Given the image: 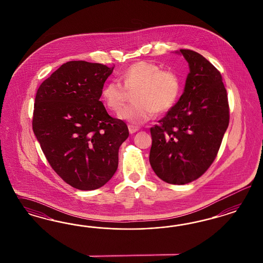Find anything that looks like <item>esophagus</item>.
<instances>
[{
    "label": "esophagus",
    "instance_id": "1",
    "mask_svg": "<svg viewBox=\"0 0 263 263\" xmlns=\"http://www.w3.org/2000/svg\"><path fill=\"white\" fill-rule=\"evenodd\" d=\"M128 129H129L130 134H133V133H135V132L140 130V128L137 127V126H134V125H131V124H129V125H128Z\"/></svg>",
    "mask_w": 263,
    "mask_h": 263
}]
</instances>
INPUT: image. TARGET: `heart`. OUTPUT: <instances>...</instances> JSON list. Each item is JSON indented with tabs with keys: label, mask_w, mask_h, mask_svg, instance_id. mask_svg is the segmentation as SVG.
<instances>
[{
	"label": "heart",
	"mask_w": 263,
	"mask_h": 263,
	"mask_svg": "<svg viewBox=\"0 0 263 263\" xmlns=\"http://www.w3.org/2000/svg\"><path fill=\"white\" fill-rule=\"evenodd\" d=\"M119 80L108 81L102 88L104 102L111 111H120L134 92L135 104L120 111V118L134 124L152 120L156 111L163 114L175 106L181 90L179 76L171 69H162L160 64L140 61L121 72Z\"/></svg>",
	"instance_id": "b5f03b06"
}]
</instances>
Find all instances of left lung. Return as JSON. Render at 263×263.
I'll return each instance as SVG.
<instances>
[{"label": "left lung", "instance_id": "left-lung-1", "mask_svg": "<svg viewBox=\"0 0 263 263\" xmlns=\"http://www.w3.org/2000/svg\"><path fill=\"white\" fill-rule=\"evenodd\" d=\"M190 73L178 102L151 128L149 162L170 184L190 183L214 162L230 122L222 75L204 57L180 49Z\"/></svg>", "mask_w": 263, "mask_h": 263}]
</instances>
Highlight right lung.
Returning <instances> with one entry per match:
<instances>
[{
  "instance_id": "obj_1",
  "label": "right lung",
  "mask_w": 263,
  "mask_h": 263,
  "mask_svg": "<svg viewBox=\"0 0 263 263\" xmlns=\"http://www.w3.org/2000/svg\"><path fill=\"white\" fill-rule=\"evenodd\" d=\"M114 66L71 61L37 89L32 129L49 164L64 182L83 190L107 183L129 136L124 121L111 118L100 101Z\"/></svg>"
}]
</instances>
